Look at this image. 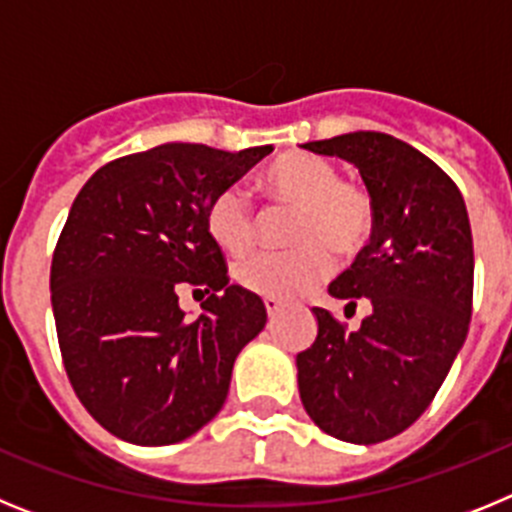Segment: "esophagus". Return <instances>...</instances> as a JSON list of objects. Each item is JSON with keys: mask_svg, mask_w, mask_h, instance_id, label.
<instances>
[{"mask_svg": "<svg viewBox=\"0 0 512 512\" xmlns=\"http://www.w3.org/2000/svg\"><path fill=\"white\" fill-rule=\"evenodd\" d=\"M264 305H266V315L269 318H277L279 310H282V300H277V297H264Z\"/></svg>", "mask_w": 512, "mask_h": 512, "instance_id": "34e87169", "label": "esophagus"}]
</instances>
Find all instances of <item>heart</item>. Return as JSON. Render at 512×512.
I'll use <instances>...</instances> for the list:
<instances>
[{
  "mask_svg": "<svg viewBox=\"0 0 512 512\" xmlns=\"http://www.w3.org/2000/svg\"><path fill=\"white\" fill-rule=\"evenodd\" d=\"M274 212H292L284 230L289 251L253 253L235 264V282L264 297H297L333 269L338 259H356L372 241L377 205L361 184L341 179L333 161L315 153H287L261 176ZM205 228L223 251L241 256L256 246L261 217L246 189L233 184L207 205Z\"/></svg>",
  "mask_w": 512,
  "mask_h": 512,
  "instance_id": "heart-1",
  "label": "heart"
}]
</instances>
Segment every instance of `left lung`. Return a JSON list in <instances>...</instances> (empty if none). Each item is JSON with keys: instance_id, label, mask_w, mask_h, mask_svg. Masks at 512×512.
Segmentation results:
<instances>
[{"instance_id": "left-lung-1", "label": "left lung", "mask_w": 512, "mask_h": 512, "mask_svg": "<svg viewBox=\"0 0 512 512\" xmlns=\"http://www.w3.org/2000/svg\"><path fill=\"white\" fill-rule=\"evenodd\" d=\"M359 166L377 228L328 292L356 307L359 330L312 307L318 338L297 354V384L320 431L348 443L397 436L428 410L467 338L474 295L472 228L464 197L431 158L392 135L359 130L305 143Z\"/></svg>"}]
</instances>
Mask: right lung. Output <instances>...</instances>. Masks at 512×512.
Masks as SVG:
<instances>
[{
	"mask_svg": "<svg viewBox=\"0 0 512 512\" xmlns=\"http://www.w3.org/2000/svg\"><path fill=\"white\" fill-rule=\"evenodd\" d=\"M271 151L164 143L104 164L76 194L53 251L51 305L71 387L112 436L169 446L223 408L266 307L228 284L205 212ZM189 286L211 295L194 321L178 307Z\"/></svg>",
	"mask_w": 512,
	"mask_h": 512,
	"instance_id": "1",
	"label": "right lung"
}]
</instances>
